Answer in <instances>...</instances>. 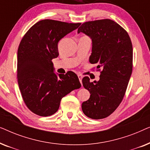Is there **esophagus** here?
I'll return each mask as SVG.
<instances>
[{"label": "esophagus", "mask_w": 150, "mask_h": 150, "mask_svg": "<svg viewBox=\"0 0 150 150\" xmlns=\"http://www.w3.org/2000/svg\"><path fill=\"white\" fill-rule=\"evenodd\" d=\"M78 77H79V81H80V82H81V83L82 84V79H83V76H82L81 75L79 74V75H78Z\"/></svg>", "instance_id": "34e87169"}]
</instances>
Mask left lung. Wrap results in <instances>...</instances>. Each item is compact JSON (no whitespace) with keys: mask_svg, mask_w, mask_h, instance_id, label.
I'll return each mask as SVG.
<instances>
[{"mask_svg":"<svg viewBox=\"0 0 150 150\" xmlns=\"http://www.w3.org/2000/svg\"><path fill=\"white\" fill-rule=\"evenodd\" d=\"M80 33L91 40L89 62L102 69L98 81L91 83L87 76L82 80L91 94L82 110L88 117L100 120L115 110L126 93L132 71V42L128 33L109 19L85 22L78 29Z\"/></svg>","mask_w":150,"mask_h":150,"instance_id":"1","label":"left lung"}]
</instances>
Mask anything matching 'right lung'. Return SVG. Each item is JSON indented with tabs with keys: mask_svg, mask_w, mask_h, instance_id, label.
Wrapping results in <instances>:
<instances>
[{
	"mask_svg": "<svg viewBox=\"0 0 150 150\" xmlns=\"http://www.w3.org/2000/svg\"><path fill=\"white\" fill-rule=\"evenodd\" d=\"M81 23L43 20L26 32L18 50V81L24 103L35 114H54L61 100L71 91L81 88L77 75L54 72L52 60L59 56L58 43Z\"/></svg>",
	"mask_w": 150,
	"mask_h": 150,
	"instance_id": "right-lung-1",
	"label": "right lung"
}]
</instances>
